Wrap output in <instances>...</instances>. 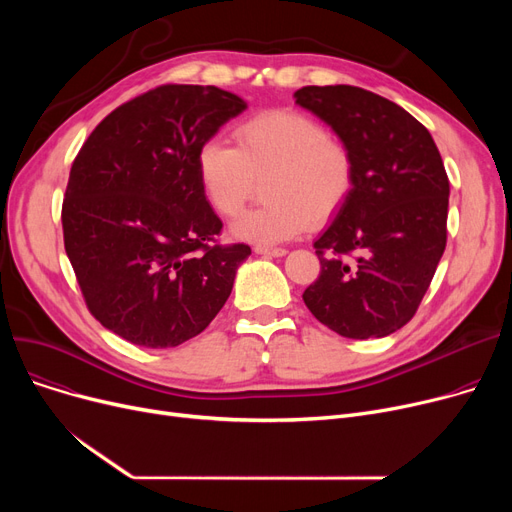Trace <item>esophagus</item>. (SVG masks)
<instances>
[{"label": "esophagus", "instance_id": "34e87169", "mask_svg": "<svg viewBox=\"0 0 512 512\" xmlns=\"http://www.w3.org/2000/svg\"><path fill=\"white\" fill-rule=\"evenodd\" d=\"M255 253L265 255V257H284L288 251L282 249V247H261V245H257Z\"/></svg>", "mask_w": 512, "mask_h": 512}]
</instances>
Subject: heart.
I'll return each instance as SVG.
<instances>
[{"mask_svg": "<svg viewBox=\"0 0 512 512\" xmlns=\"http://www.w3.org/2000/svg\"><path fill=\"white\" fill-rule=\"evenodd\" d=\"M236 147L209 139L197 153V178L207 203L236 218L263 182L261 207L234 222L232 234L261 247L278 245L326 224L355 188V157L326 126L294 110H272L240 122Z\"/></svg>", "mask_w": 512, "mask_h": 512, "instance_id": "1", "label": "heart"}]
</instances>
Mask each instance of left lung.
<instances>
[{"mask_svg":"<svg viewBox=\"0 0 512 512\" xmlns=\"http://www.w3.org/2000/svg\"><path fill=\"white\" fill-rule=\"evenodd\" d=\"M294 99L355 157V188L315 242L307 309L344 338H384L411 321L446 249L450 184L429 130L394 101L351 85Z\"/></svg>","mask_w":512,"mask_h":512,"instance_id":"8db88e82","label":"left lung"}]
</instances>
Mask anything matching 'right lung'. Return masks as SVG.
I'll use <instances>...</instances> for the list:
<instances>
[{"mask_svg": "<svg viewBox=\"0 0 512 512\" xmlns=\"http://www.w3.org/2000/svg\"><path fill=\"white\" fill-rule=\"evenodd\" d=\"M247 110L218 87L161 85L105 116L80 147L62 228L91 315L145 348L201 334L228 301L249 245L222 247V220L197 178V153Z\"/></svg>", "mask_w": 512, "mask_h": 512, "instance_id": "1", "label": "right lung"}]
</instances>
